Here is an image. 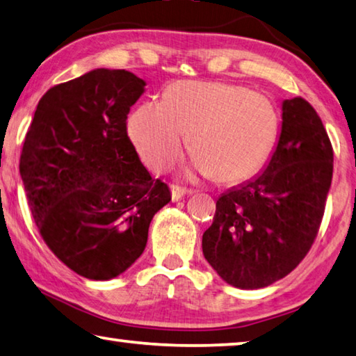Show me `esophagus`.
Returning <instances> with one entry per match:
<instances>
[{
    "label": "esophagus",
    "instance_id": "esophagus-1",
    "mask_svg": "<svg viewBox=\"0 0 356 356\" xmlns=\"http://www.w3.org/2000/svg\"><path fill=\"white\" fill-rule=\"evenodd\" d=\"M188 194V191L184 188H179V186H170V197H172V202H178L181 200V198Z\"/></svg>",
    "mask_w": 356,
    "mask_h": 356
}]
</instances>
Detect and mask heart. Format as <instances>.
Returning a JSON list of instances; mask_svg holds the SVG:
<instances>
[{
    "mask_svg": "<svg viewBox=\"0 0 356 356\" xmlns=\"http://www.w3.org/2000/svg\"><path fill=\"white\" fill-rule=\"evenodd\" d=\"M186 133L194 152L188 173L234 184L254 177L270 159L280 114L269 97L244 86L179 81L167 87L162 102L148 99L128 118L129 139L154 172L181 154Z\"/></svg>",
    "mask_w": 356,
    "mask_h": 356,
    "instance_id": "1",
    "label": "heart"
}]
</instances>
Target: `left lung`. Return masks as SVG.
<instances>
[{"label": "left lung", "instance_id": "1", "mask_svg": "<svg viewBox=\"0 0 356 356\" xmlns=\"http://www.w3.org/2000/svg\"><path fill=\"white\" fill-rule=\"evenodd\" d=\"M282 131L258 177L217 198L203 254L223 282L259 289L284 278L319 232L333 177V148L303 98L284 99Z\"/></svg>", "mask_w": 356, "mask_h": 356}]
</instances>
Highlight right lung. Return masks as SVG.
Listing matches in <instances>:
<instances>
[{
    "mask_svg": "<svg viewBox=\"0 0 356 356\" xmlns=\"http://www.w3.org/2000/svg\"><path fill=\"white\" fill-rule=\"evenodd\" d=\"M145 86L108 68L54 86L24 139L20 175L35 225L56 257L89 280L129 269L145 250L153 216L170 202L127 133Z\"/></svg>",
    "mask_w": 356,
    "mask_h": 356,
    "instance_id": "1",
    "label": "right lung"
}]
</instances>
